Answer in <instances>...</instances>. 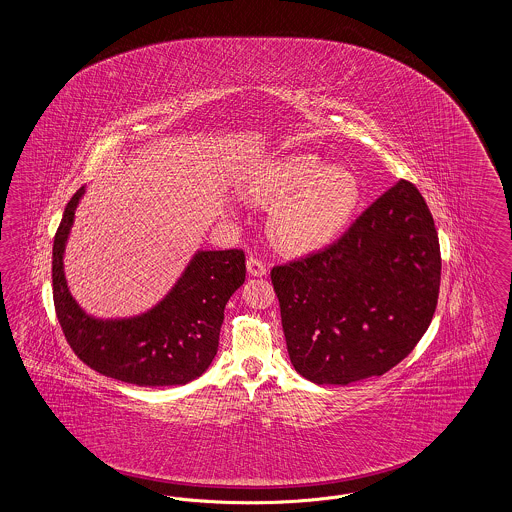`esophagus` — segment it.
<instances>
[{
    "instance_id": "obj_1",
    "label": "esophagus",
    "mask_w": 512,
    "mask_h": 512,
    "mask_svg": "<svg viewBox=\"0 0 512 512\" xmlns=\"http://www.w3.org/2000/svg\"><path fill=\"white\" fill-rule=\"evenodd\" d=\"M247 272H249L251 276L261 278V276H267L268 268L261 259H257V257H249V259H247Z\"/></svg>"
}]
</instances>
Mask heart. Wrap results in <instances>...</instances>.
I'll return each instance as SVG.
<instances>
[{
	"label": "heart",
	"mask_w": 512,
	"mask_h": 512,
	"mask_svg": "<svg viewBox=\"0 0 512 512\" xmlns=\"http://www.w3.org/2000/svg\"><path fill=\"white\" fill-rule=\"evenodd\" d=\"M244 194L273 205L268 232L280 249L303 255L340 236L357 211L361 186L345 167H328L317 155L293 153L257 163L245 174Z\"/></svg>",
	"instance_id": "obj_1"
}]
</instances>
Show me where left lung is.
I'll list each match as a JSON object with an SVG mask.
<instances>
[{
	"label": "left lung",
	"mask_w": 512,
	"mask_h": 512,
	"mask_svg": "<svg viewBox=\"0 0 512 512\" xmlns=\"http://www.w3.org/2000/svg\"><path fill=\"white\" fill-rule=\"evenodd\" d=\"M293 368L347 386L401 363L438 305V232L424 197L397 182L336 244L272 268Z\"/></svg>",
	"instance_id": "left-lung-1"
}]
</instances>
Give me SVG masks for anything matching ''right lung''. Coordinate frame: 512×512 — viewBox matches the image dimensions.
<instances>
[{"mask_svg":"<svg viewBox=\"0 0 512 512\" xmlns=\"http://www.w3.org/2000/svg\"><path fill=\"white\" fill-rule=\"evenodd\" d=\"M82 186L67 203L53 240V303L63 334L82 363L126 384L184 386L199 378L219 351L224 307L245 280L240 249H197L167 295L136 317L88 315L71 295L65 249Z\"/></svg>","mask_w":512,"mask_h":512,"instance_id":"1","label":"right lung"}]
</instances>
